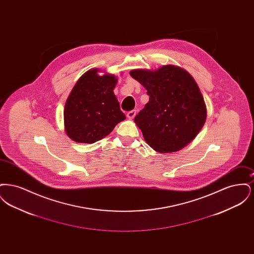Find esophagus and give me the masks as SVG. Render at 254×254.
I'll return each mask as SVG.
<instances>
[{
	"label": "esophagus",
	"instance_id": "1",
	"mask_svg": "<svg viewBox=\"0 0 254 254\" xmlns=\"http://www.w3.org/2000/svg\"><path fill=\"white\" fill-rule=\"evenodd\" d=\"M127 118H128V119L132 120L133 118L136 116V110L128 111V112H127Z\"/></svg>",
	"mask_w": 254,
	"mask_h": 254
}]
</instances>
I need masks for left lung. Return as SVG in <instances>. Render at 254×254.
<instances>
[{"label": "left lung", "mask_w": 254, "mask_h": 254, "mask_svg": "<svg viewBox=\"0 0 254 254\" xmlns=\"http://www.w3.org/2000/svg\"><path fill=\"white\" fill-rule=\"evenodd\" d=\"M149 101L134 118L145 142L161 153L181 150L193 141L206 119L204 98L193 77L180 66L133 69Z\"/></svg>", "instance_id": "left-lung-1"}]
</instances>
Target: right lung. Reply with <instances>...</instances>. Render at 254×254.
I'll use <instances>...</instances> for the list:
<instances>
[{"mask_svg":"<svg viewBox=\"0 0 254 254\" xmlns=\"http://www.w3.org/2000/svg\"><path fill=\"white\" fill-rule=\"evenodd\" d=\"M99 72L100 69L93 68L84 73L65 102L64 130L77 143L93 144L126 119L113 92L118 78Z\"/></svg>","mask_w":254,"mask_h":254,"instance_id":"right-lung-1","label":"right lung"}]
</instances>
